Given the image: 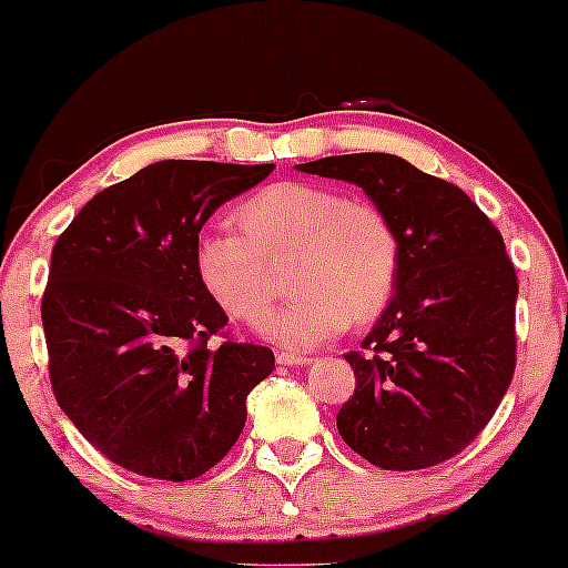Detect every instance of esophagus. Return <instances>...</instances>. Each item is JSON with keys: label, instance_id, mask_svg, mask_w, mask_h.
Returning <instances> with one entry per match:
<instances>
[{"label": "esophagus", "instance_id": "34e87169", "mask_svg": "<svg viewBox=\"0 0 568 568\" xmlns=\"http://www.w3.org/2000/svg\"><path fill=\"white\" fill-rule=\"evenodd\" d=\"M277 363L280 366H310V357L296 355V352H277Z\"/></svg>", "mask_w": 568, "mask_h": 568}]
</instances>
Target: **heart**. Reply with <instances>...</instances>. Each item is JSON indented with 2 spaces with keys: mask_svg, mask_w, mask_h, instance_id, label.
<instances>
[{
  "mask_svg": "<svg viewBox=\"0 0 568 568\" xmlns=\"http://www.w3.org/2000/svg\"><path fill=\"white\" fill-rule=\"evenodd\" d=\"M237 221L243 232L200 234L194 270L226 315L258 323L275 298L270 264L288 256V285L298 293L264 321L262 334L272 342L317 347L352 321H374L393 298L400 240L371 202L336 186L283 181L245 200Z\"/></svg>",
  "mask_w": 568,
  "mask_h": 568,
  "instance_id": "heart-1",
  "label": "heart"
}]
</instances>
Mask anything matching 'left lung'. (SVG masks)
<instances>
[{
	"mask_svg": "<svg viewBox=\"0 0 568 568\" xmlns=\"http://www.w3.org/2000/svg\"><path fill=\"white\" fill-rule=\"evenodd\" d=\"M298 171L357 184L400 240L395 296L344 361L355 393L338 435L382 470H425L478 438L515 371L518 277L505 240L459 186L395 154H338Z\"/></svg>",
	"mask_w": 568,
	"mask_h": 568,
	"instance_id": "1",
	"label": "left lung"
}]
</instances>
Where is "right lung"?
Returning <instances> with one entry per match:
<instances>
[{
	"label": "right lung",
	"mask_w": 568,
	"mask_h": 568,
	"mask_svg": "<svg viewBox=\"0 0 568 568\" xmlns=\"http://www.w3.org/2000/svg\"><path fill=\"white\" fill-rule=\"evenodd\" d=\"M275 165L162 160L98 192L55 240L42 325L58 406L130 473L192 480L245 427L275 371L258 344L207 338L226 312L194 270L200 230Z\"/></svg>",
	"instance_id": "add662e5"
}]
</instances>
